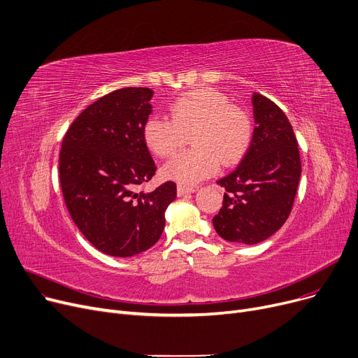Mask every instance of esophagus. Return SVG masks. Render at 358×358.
<instances>
[{
	"instance_id": "1",
	"label": "esophagus",
	"mask_w": 358,
	"mask_h": 358,
	"mask_svg": "<svg viewBox=\"0 0 358 358\" xmlns=\"http://www.w3.org/2000/svg\"><path fill=\"white\" fill-rule=\"evenodd\" d=\"M194 192H196L194 187H185V185H178V187H177V194H178V197H184V196L192 194V193H194Z\"/></svg>"
}]
</instances>
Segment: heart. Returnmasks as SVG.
<instances>
[{"mask_svg": "<svg viewBox=\"0 0 358 358\" xmlns=\"http://www.w3.org/2000/svg\"><path fill=\"white\" fill-rule=\"evenodd\" d=\"M171 117L149 116L143 139L158 157H169L192 135L194 148L169 159L162 176L184 185H194L215 176L222 162L239 161L250 148L251 119L241 107L232 106L222 92L203 88L187 92L171 106Z\"/></svg>", "mask_w": 358, "mask_h": 358, "instance_id": "1", "label": "heart"}]
</instances>
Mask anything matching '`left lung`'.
Wrapping results in <instances>:
<instances>
[{
	"mask_svg": "<svg viewBox=\"0 0 358 358\" xmlns=\"http://www.w3.org/2000/svg\"><path fill=\"white\" fill-rule=\"evenodd\" d=\"M255 129L241 164L217 184L223 206L213 227L228 242L254 245L274 235L287 220L302 174L293 127L278 106L252 94Z\"/></svg>",
	"mask_w": 358,
	"mask_h": 358,
	"instance_id": "1",
	"label": "left lung"
}]
</instances>
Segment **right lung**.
I'll list each match as a JSON object with an SVG mask.
<instances>
[{
	"mask_svg": "<svg viewBox=\"0 0 358 358\" xmlns=\"http://www.w3.org/2000/svg\"><path fill=\"white\" fill-rule=\"evenodd\" d=\"M152 96L146 87L113 91L88 106L62 141L59 178L68 212L92 245L111 257L155 245L177 197L173 181L136 192L157 171L143 139Z\"/></svg>",
	"mask_w": 358,
	"mask_h": 358,
	"instance_id": "right-lung-1",
	"label": "right lung"
}]
</instances>
